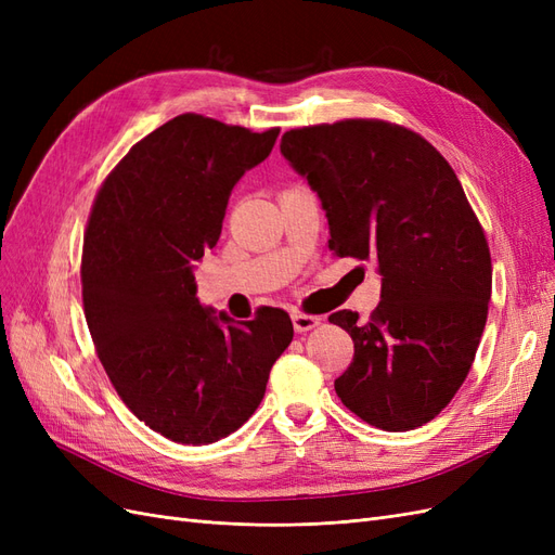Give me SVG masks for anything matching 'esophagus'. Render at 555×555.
<instances>
[{"mask_svg":"<svg viewBox=\"0 0 555 555\" xmlns=\"http://www.w3.org/2000/svg\"><path fill=\"white\" fill-rule=\"evenodd\" d=\"M292 322H294V328H296L298 333H308V331H312L314 326L322 324V317L306 314V312H294V314H292Z\"/></svg>","mask_w":555,"mask_h":555,"instance_id":"obj_1","label":"esophagus"}]
</instances>
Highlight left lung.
<instances>
[{"label":"left lung","instance_id":"obj_1","mask_svg":"<svg viewBox=\"0 0 555 555\" xmlns=\"http://www.w3.org/2000/svg\"><path fill=\"white\" fill-rule=\"evenodd\" d=\"M280 153L322 201L328 247L382 278L367 322L328 317L354 340L335 393L382 430L428 424L465 382L491 300L489 243L456 173L418 133L382 120L292 129Z\"/></svg>","mask_w":555,"mask_h":555}]
</instances>
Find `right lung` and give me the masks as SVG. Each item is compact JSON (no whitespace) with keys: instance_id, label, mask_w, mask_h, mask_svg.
I'll return each instance as SVG.
<instances>
[{"instance_id":"1","label":"right lung","mask_w":555,"mask_h":555,"mask_svg":"<svg viewBox=\"0 0 555 555\" xmlns=\"http://www.w3.org/2000/svg\"><path fill=\"white\" fill-rule=\"evenodd\" d=\"M278 133L178 115L129 150L94 201L80 278L99 361L125 405L180 444L238 430L294 338L278 308L249 322L215 314L194 280L220 241L231 190Z\"/></svg>"}]
</instances>
